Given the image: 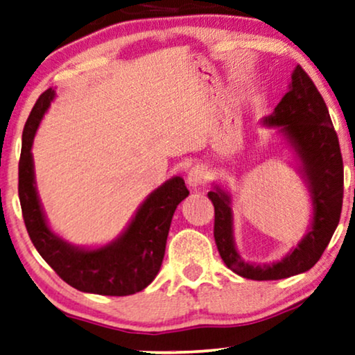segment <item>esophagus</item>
Listing matches in <instances>:
<instances>
[{"mask_svg":"<svg viewBox=\"0 0 355 355\" xmlns=\"http://www.w3.org/2000/svg\"><path fill=\"white\" fill-rule=\"evenodd\" d=\"M205 182H207V172H205L202 167H193L191 171L188 172L187 183L189 184V188H200L204 187Z\"/></svg>","mask_w":355,"mask_h":355,"instance_id":"obj_1","label":"esophagus"}]
</instances>
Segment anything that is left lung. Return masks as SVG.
I'll use <instances>...</instances> for the list:
<instances>
[{
    "label": "left lung",
    "mask_w": 355,
    "mask_h": 355,
    "mask_svg": "<svg viewBox=\"0 0 355 355\" xmlns=\"http://www.w3.org/2000/svg\"><path fill=\"white\" fill-rule=\"evenodd\" d=\"M261 124L276 129L280 144L292 151L296 171L308 184L313 215L306 234L277 261H245L236 247L232 194L215 182L209 199L215 207V242L226 266L245 279L279 280L309 271L319 261L340 223L345 175L329 108L300 65L292 73L288 92Z\"/></svg>",
    "instance_id": "obj_1"
}]
</instances>
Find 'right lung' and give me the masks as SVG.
<instances>
[{
  "label": "right lung",
  "instance_id": "obj_1",
  "mask_svg": "<svg viewBox=\"0 0 355 355\" xmlns=\"http://www.w3.org/2000/svg\"><path fill=\"white\" fill-rule=\"evenodd\" d=\"M55 98L54 89L41 94L26 119L19 161V199L33 245L44 261L79 292L127 296L146 288L159 272L177 205L189 191L182 177H172L146 196L121 234L100 247H81L51 230L35 180L31 146L41 119Z\"/></svg>",
  "mask_w": 355,
  "mask_h": 355
}]
</instances>
